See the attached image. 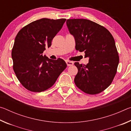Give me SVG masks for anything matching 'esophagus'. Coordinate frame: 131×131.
<instances>
[{
	"instance_id": "1",
	"label": "esophagus",
	"mask_w": 131,
	"mask_h": 131,
	"mask_svg": "<svg viewBox=\"0 0 131 131\" xmlns=\"http://www.w3.org/2000/svg\"><path fill=\"white\" fill-rule=\"evenodd\" d=\"M66 64H67V65L68 66H72L73 65V62L72 61H66Z\"/></svg>"
}]
</instances>
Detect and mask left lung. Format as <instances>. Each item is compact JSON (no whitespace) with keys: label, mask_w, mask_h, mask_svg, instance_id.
Returning <instances> with one entry per match:
<instances>
[{"label":"left lung","mask_w":131,"mask_h":131,"mask_svg":"<svg viewBox=\"0 0 131 131\" xmlns=\"http://www.w3.org/2000/svg\"><path fill=\"white\" fill-rule=\"evenodd\" d=\"M66 25L76 43L85 52L87 65L75 62L78 73L74 83L86 94H99L109 86L116 74L119 57L113 37L105 27L88 19H69Z\"/></svg>","instance_id":"left-lung-1"}]
</instances>
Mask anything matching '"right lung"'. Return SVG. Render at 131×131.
<instances>
[{
    "label": "right lung",
    "instance_id": "1",
    "mask_svg": "<svg viewBox=\"0 0 131 131\" xmlns=\"http://www.w3.org/2000/svg\"><path fill=\"white\" fill-rule=\"evenodd\" d=\"M66 19L42 18L24 26L15 37L12 52L13 69L26 89L39 92L51 87L67 65L43 53L62 28Z\"/></svg>",
    "mask_w": 131,
    "mask_h": 131
}]
</instances>
